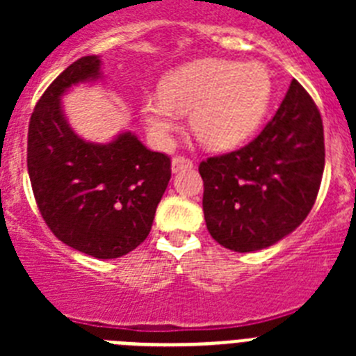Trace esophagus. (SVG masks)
<instances>
[{
	"mask_svg": "<svg viewBox=\"0 0 356 356\" xmlns=\"http://www.w3.org/2000/svg\"><path fill=\"white\" fill-rule=\"evenodd\" d=\"M193 165H194L193 160L185 159V156H175V159L171 160L172 172H178V171H181V169H191Z\"/></svg>",
	"mask_w": 356,
	"mask_h": 356,
	"instance_id": "esophagus-1",
	"label": "esophagus"
}]
</instances>
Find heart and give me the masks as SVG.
<instances>
[{"instance_id":"obj_1","label":"heart","mask_w":356,"mask_h":356,"mask_svg":"<svg viewBox=\"0 0 356 356\" xmlns=\"http://www.w3.org/2000/svg\"><path fill=\"white\" fill-rule=\"evenodd\" d=\"M275 80L262 62L205 58L169 74L162 89L143 97L144 121L159 143H169L181 112L197 139L216 151L246 143L271 105Z\"/></svg>"}]
</instances>
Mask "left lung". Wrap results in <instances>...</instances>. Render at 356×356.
I'll return each instance as SVG.
<instances>
[{
  "label": "left lung",
  "instance_id": "obj_1",
  "mask_svg": "<svg viewBox=\"0 0 356 356\" xmlns=\"http://www.w3.org/2000/svg\"><path fill=\"white\" fill-rule=\"evenodd\" d=\"M323 171V119L312 97L292 80L257 139L200 163L210 235L238 253L273 246L312 210Z\"/></svg>",
  "mask_w": 356,
  "mask_h": 356
}]
</instances>
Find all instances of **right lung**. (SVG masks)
<instances>
[{
    "mask_svg": "<svg viewBox=\"0 0 356 356\" xmlns=\"http://www.w3.org/2000/svg\"><path fill=\"white\" fill-rule=\"evenodd\" d=\"M97 55L81 56L40 96L28 128V175L55 237L94 259H119L146 241L171 180V160L131 131L106 144L74 134L62 108L71 87L102 78Z\"/></svg>",
    "mask_w": 356,
    "mask_h": 356,
    "instance_id": "add662e5",
    "label": "right lung"
}]
</instances>
